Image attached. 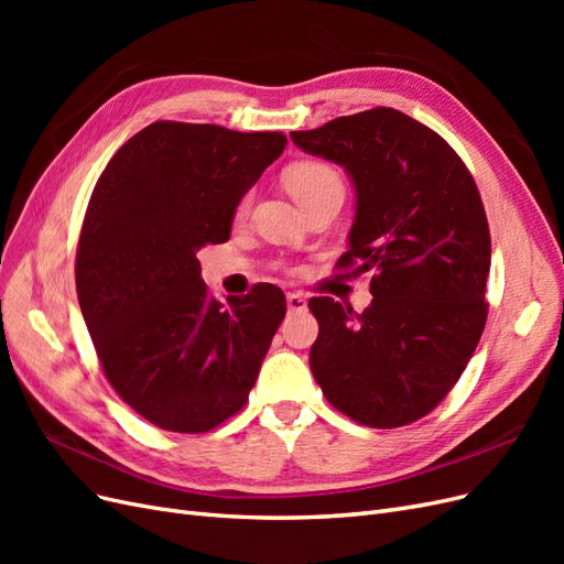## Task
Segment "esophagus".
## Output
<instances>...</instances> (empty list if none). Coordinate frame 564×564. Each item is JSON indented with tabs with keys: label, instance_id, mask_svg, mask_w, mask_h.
<instances>
[{
	"label": "esophagus",
	"instance_id": "34e87169",
	"mask_svg": "<svg viewBox=\"0 0 564 564\" xmlns=\"http://www.w3.org/2000/svg\"><path fill=\"white\" fill-rule=\"evenodd\" d=\"M286 308L289 313H303L308 308V301H305L301 294H286Z\"/></svg>",
	"mask_w": 564,
	"mask_h": 564
}]
</instances>
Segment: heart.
<instances>
[{
  "label": "heart",
  "mask_w": 564,
  "mask_h": 564,
  "mask_svg": "<svg viewBox=\"0 0 564 564\" xmlns=\"http://www.w3.org/2000/svg\"><path fill=\"white\" fill-rule=\"evenodd\" d=\"M284 183L289 187V193L296 197L299 204L308 202L327 191H344V183H340V176L336 174V169L324 164V162H315V160L289 166L284 174ZM247 202L249 199H242L240 214L247 212Z\"/></svg>",
  "instance_id": "obj_1"
}]
</instances>
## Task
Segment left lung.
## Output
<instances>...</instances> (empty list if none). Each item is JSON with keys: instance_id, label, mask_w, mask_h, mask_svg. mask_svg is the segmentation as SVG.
<instances>
[{"instance_id": "8db88e82", "label": "left lung", "mask_w": 564, "mask_h": 564, "mask_svg": "<svg viewBox=\"0 0 564 564\" xmlns=\"http://www.w3.org/2000/svg\"><path fill=\"white\" fill-rule=\"evenodd\" d=\"M292 141L348 172L357 199L338 268L371 270L362 315L311 299L313 377L357 423H412L445 400L485 329L491 240L480 193L442 135L392 108L292 131Z\"/></svg>"}]
</instances>
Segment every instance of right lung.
Here are the masks:
<instances>
[{"label": "right lung", "instance_id": "right-lung-1", "mask_svg": "<svg viewBox=\"0 0 564 564\" xmlns=\"http://www.w3.org/2000/svg\"><path fill=\"white\" fill-rule=\"evenodd\" d=\"M286 145L280 131L155 122L100 174L77 245L79 308L106 379L158 429L207 433L249 400L286 313L282 289L216 301L197 251Z\"/></svg>", "mask_w": 564, "mask_h": 564}]
</instances>
